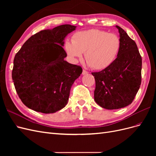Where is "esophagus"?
I'll list each match as a JSON object with an SVG mask.
<instances>
[{
    "label": "esophagus",
    "instance_id": "obj_1",
    "mask_svg": "<svg viewBox=\"0 0 156 156\" xmlns=\"http://www.w3.org/2000/svg\"><path fill=\"white\" fill-rule=\"evenodd\" d=\"M88 73V72H87V71L83 69V73H82V74H83V75H86V74H87Z\"/></svg>",
    "mask_w": 156,
    "mask_h": 156
}]
</instances>
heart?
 Here are the masks:
<instances>
[{
	"label": "heart",
	"instance_id": "b5f03b06",
	"mask_svg": "<svg viewBox=\"0 0 156 156\" xmlns=\"http://www.w3.org/2000/svg\"><path fill=\"white\" fill-rule=\"evenodd\" d=\"M121 48L120 37L108 32L90 29L75 33L72 42L66 41V51L73 60L81 57L92 69H104L114 62Z\"/></svg>",
	"mask_w": 156,
	"mask_h": 156
}]
</instances>
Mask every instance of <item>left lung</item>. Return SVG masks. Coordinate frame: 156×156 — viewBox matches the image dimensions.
Returning <instances> with one entry per match:
<instances>
[{
	"mask_svg": "<svg viewBox=\"0 0 156 156\" xmlns=\"http://www.w3.org/2000/svg\"><path fill=\"white\" fill-rule=\"evenodd\" d=\"M121 48L110 66L92 72L96 81L94 100L107 109H118L132 103L141 84L142 58L136 44L119 26Z\"/></svg>",
	"mask_w": 156,
	"mask_h": 156,
	"instance_id": "left-lung-1",
	"label": "left lung"
}]
</instances>
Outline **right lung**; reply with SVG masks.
I'll use <instances>...</instances> for the list:
<instances>
[{"instance_id":"1","label":"right lung","mask_w":156,"mask_h":156,"mask_svg":"<svg viewBox=\"0 0 156 156\" xmlns=\"http://www.w3.org/2000/svg\"><path fill=\"white\" fill-rule=\"evenodd\" d=\"M76 27L62 25L32 35L13 60L12 79L23 104L45 114L67 104L73 83L83 72L64 60V38Z\"/></svg>"}]
</instances>
